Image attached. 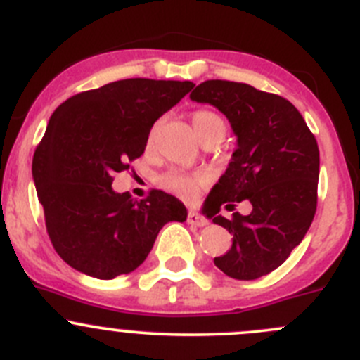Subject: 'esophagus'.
I'll list each match as a JSON object with an SVG mask.
<instances>
[{"mask_svg": "<svg viewBox=\"0 0 360 360\" xmlns=\"http://www.w3.org/2000/svg\"><path fill=\"white\" fill-rule=\"evenodd\" d=\"M186 221L190 223V225H195V226H205L209 223L207 219L204 218V216L197 214V212H195V211H188Z\"/></svg>", "mask_w": 360, "mask_h": 360, "instance_id": "1", "label": "esophagus"}]
</instances>
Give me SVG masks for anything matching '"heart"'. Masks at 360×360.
<instances>
[{"instance_id": "heart-1", "label": "heart", "mask_w": 360, "mask_h": 360, "mask_svg": "<svg viewBox=\"0 0 360 360\" xmlns=\"http://www.w3.org/2000/svg\"><path fill=\"white\" fill-rule=\"evenodd\" d=\"M191 123H193L195 131H197L198 139L202 142L209 141L212 137H218V135H225V123H223L221 117L216 112L207 109L195 110L191 114ZM153 141V131L149 135V142ZM207 183V177L202 176V174H188L183 170H169V172L162 174L158 177V184L169 193L176 195L177 198L184 202L193 200L198 195V191L205 186Z\"/></svg>"}]
</instances>
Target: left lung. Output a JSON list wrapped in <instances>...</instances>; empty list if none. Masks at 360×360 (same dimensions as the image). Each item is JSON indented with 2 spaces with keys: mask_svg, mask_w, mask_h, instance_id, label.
<instances>
[{
  "mask_svg": "<svg viewBox=\"0 0 360 360\" xmlns=\"http://www.w3.org/2000/svg\"><path fill=\"white\" fill-rule=\"evenodd\" d=\"M190 98L221 110L237 135L232 162L205 200L211 216L225 201L248 198L254 205L248 217L212 218L233 236L214 264L233 280H257L287 260L315 218L319 144L288 100L250 84L205 80Z\"/></svg>",
  "mask_w": 360,
  "mask_h": 360,
  "instance_id": "8db88e82",
  "label": "left lung"
}]
</instances>
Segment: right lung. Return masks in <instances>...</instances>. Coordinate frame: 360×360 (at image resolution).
I'll list each match as a JSON object with an SVG mask.
<instances>
[{
  "label": "right lung",
  "mask_w": 360,
  "mask_h": 360,
  "mask_svg": "<svg viewBox=\"0 0 360 360\" xmlns=\"http://www.w3.org/2000/svg\"><path fill=\"white\" fill-rule=\"evenodd\" d=\"M195 84L124 79L82 91L51 116L33 156V179L49 239L80 273L112 280L139 267L183 202L162 190L142 200L112 190L114 174L141 158L149 131Z\"/></svg>",
  "instance_id": "1"
}]
</instances>
